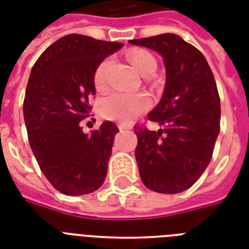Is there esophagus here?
<instances>
[{"instance_id": "34e87169", "label": "esophagus", "mask_w": 249, "mask_h": 249, "mask_svg": "<svg viewBox=\"0 0 249 249\" xmlns=\"http://www.w3.org/2000/svg\"><path fill=\"white\" fill-rule=\"evenodd\" d=\"M119 129H120V130H125V129H126V130H128V129H132V125L123 124V123H120V124H119Z\"/></svg>"}]
</instances>
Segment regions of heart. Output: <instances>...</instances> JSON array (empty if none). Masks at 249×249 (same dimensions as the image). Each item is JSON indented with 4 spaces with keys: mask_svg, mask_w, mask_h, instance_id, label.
<instances>
[{
    "mask_svg": "<svg viewBox=\"0 0 249 249\" xmlns=\"http://www.w3.org/2000/svg\"><path fill=\"white\" fill-rule=\"evenodd\" d=\"M130 63L144 76H151L158 68L156 58L151 53L143 49H134L128 53ZM111 67V59L106 58L98 64L94 71V85L99 91L107 88V76ZM150 98L144 93H123L115 91L101 102L102 116L108 120H116L121 123H130L138 115L144 112L150 107Z\"/></svg>",
    "mask_w": 249,
    "mask_h": 249,
    "instance_id": "heart-1",
    "label": "heart"
}]
</instances>
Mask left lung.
I'll return each instance as SVG.
<instances>
[{
  "mask_svg": "<svg viewBox=\"0 0 249 249\" xmlns=\"http://www.w3.org/2000/svg\"><path fill=\"white\" fill-rule=\"evenodd\" d=\"M129 42L160 53L166 68L163 98L147 115L161 129L134 126L141 178L156 193H182L199 179L212 159L221 119L216 80L204 55L177 35Z\"/></svg>",
  "mask_w": 249,
  "mask_h": 249,
  "instance_id": "obj_1",
  "label": "left lung"
}]
</instances>
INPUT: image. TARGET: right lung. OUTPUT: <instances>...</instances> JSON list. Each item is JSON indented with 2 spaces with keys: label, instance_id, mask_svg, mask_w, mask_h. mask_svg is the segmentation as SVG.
<instances>
[{
  "label": "right lung",
  "instance_id": "right-lung-1",
  "mask_svg": "<svg viewBox=\"0 0 249 249\" xmlns=\"http://www.w3.org/2000/svg\"><path fill=\"white\" fill-rule=\"evenodd\" d=\"M121 46L72 33L50 45L32 67L23 103L29 144L41 172L64 195L93 193L107 176L119 128L105 121L85 134L81 121L93 108L95 68Z\"/></svg>",
  "mask_w": 249,
  "mask_h": 249
}]
</instances>
